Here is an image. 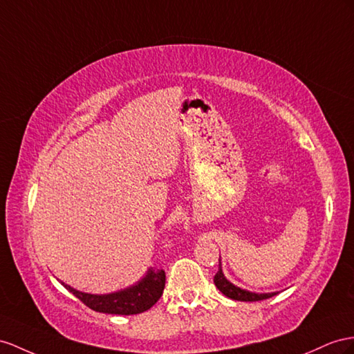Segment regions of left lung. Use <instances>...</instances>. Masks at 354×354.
Masks as SVG:
<instances>
[{
	"label": "left lung",
	"mask_w": 354,
	"mask_h": 354,
	"mask_svg": "<svg viewBox=\"0 0 354 354\" xmlns=\"http://www.w3.org/2000/svg\"><path fill=\"white\" fill-rule=\"evenodd\" d=\"M214 283H215L216 288H218L224 296L233 299V301L256 302V301H263V299H269V297L277 295V293H252V292H248V290H243L241 287L233 286L230 281L225 278L224 274H223L221 260H220V265H218V272H216L215 277H214Z\"/></svg>",
	"instance_id": "obj_1"
}]
</instances>
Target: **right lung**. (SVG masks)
<instances>
[{"label": "right lung", "mask_w": 354, "mask_h": 354, "mask_svg": "<svg viewBox=\"0 0 354 354\" xmlns=\"http://www.w3.org/2000/svg\"><path fill=\"white\" fill-rule=\"evenodd\" d=\"M166 284V274L162 269H148L145 277L134 286L109 295H89L62 283L68 292L73 293L79 301L97 313L131 315L148 311L156 305L162 295Z\"/></svg>", "instance_id": "add662e5"}]
</instances>
